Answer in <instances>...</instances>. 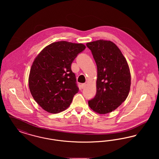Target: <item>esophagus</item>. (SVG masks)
Segmentation results:
<instances>
[{"label": "esophagus", "mask_w": 159, "mask_h": 159, "mask_svg": "<svg viewBox=\"0 0 159 159\" xmlns=\"http://www.w3.org/2000/svg\"><path fill=\"white\" fill-rule=\"evenodd\" d=\"M86 86V83H83V84H82L81 85H80V88L81 89H83L85 86Z\"/></svg>", "instance_id": "obj_1"}]
</instances>
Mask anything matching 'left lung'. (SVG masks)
Wrapping results in <instances>:
<instances>
[{"label":"left lung","instance_id":"left-lung-1","mask_svg":"<svg viewBox=\"0 0 159 159\" xmlns=\"http://www.w3.org/2000/svg\"><path fill=\"white\" fill-rule=\"evenodd\" d=\"M97 66V93L88 101L91 109L99 114L116 110L128 96L130 73L126 60L113 42L98 40L86 43Z\"/></svg>","mask_w":159,"mask_h":159}]
</instances>
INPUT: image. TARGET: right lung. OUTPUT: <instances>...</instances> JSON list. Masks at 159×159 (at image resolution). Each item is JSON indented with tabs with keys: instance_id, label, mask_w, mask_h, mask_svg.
<instances>
[{
	"instance_id": "right-lung-1",
	"label": "right lung",
	"mask_w": 159,
	"mask_h": 159,
	"mask_svg": "<svg viewBox=\"0 0 159 159\" xmlns=\"http://www.w3.org/2000/svg\"><path fill=\"white\" fill-rule=\"evenodd\" d=\"M86 46L66 41L45 47L34 61L29 85L34 99L48 113H58L67 109L79 91L71 64Z\"/></svg>"
}]
</instances>
